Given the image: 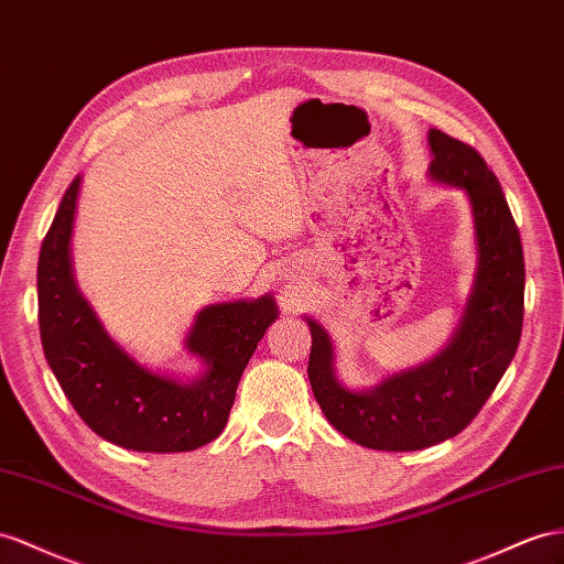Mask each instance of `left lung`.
Segmentation results:
<instances>
[{
  "instance_id": "obj_1",
  "label": "left lung",
  "mask_w": 564,
  "mask_h": 564,
  "mask_svg": "<svg viewBox=\"0 0 564 564\" xmlns=\"http://www.w3.org/2000/svg\"><path fill=\"white\" fill-rule=\"evenodd\" d=\"M433 181L465 187L479 245L474 293L455 338L429 365L395 373L367 393L343 388L326 330L307 319V377L326 420L373 451H422L465 431L496 391L524 322V252L496 173L471 144L429 131Z\"/></svg>"
}]
</instances>
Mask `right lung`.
<instances>
[{
	"instance_id": "add662e5",
	"label": "right lung",
	"mask_w": 564,
	"mask_h": 564,
	"mask_svg": "<svg viewBox=\"0 0 564 564\" xmlns=\"http://www.w3.org/2000/svg\"><path fill=\"white\" fill-rule=\"evenodd\" d=\"M80 178L68 185L40 248L37 319L47 362L64 395L97 436L138 453H185L214 441L228 422L236 388L276 302H226L202 310L187 350L205 377L181 383L140 367L113 343L70 273V230Z\"/></svg>"
}]
</instances>
